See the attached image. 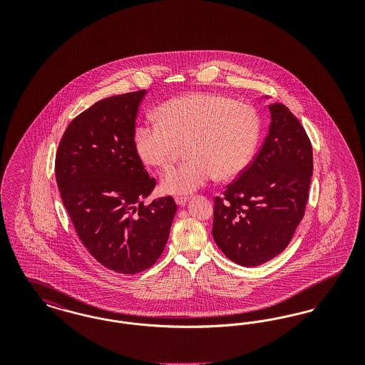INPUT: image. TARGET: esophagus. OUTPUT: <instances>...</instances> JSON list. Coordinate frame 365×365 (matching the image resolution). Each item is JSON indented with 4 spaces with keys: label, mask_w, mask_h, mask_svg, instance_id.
<instances>
[{
    "label": "esophagus",
    "mask_w": 365,
    "mask_h": 365,
    "mask_svg": "<svg viewBox=\"0 0 365 365\" xmlns=\"http://www.w3.org/2000/svg\"><path fill=\"white\" fill-rule=\"evenodd\" d=\"M187 201H189V197H185V195H176L175 197V202L178 205H185Z\"/></svg>",
    "instance_id": "34e87169"
}]
</instances>
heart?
<instances>
[{"label": "heart", "instance_id": "1", "mask_svg": "<svg viewBox=\"0 0 365 365\" xmlns=\"http://www.w3.org/2000/svg\"><path fill=\"white\" fill-rule=\"evenodd\" d=\"M157 122H142L134 130L140 160L167 168L185 143L186 161L161 178L163 190L189 194L216 175L231 179L242 173L260 138V118L252 105L210 93H194L160 105Z\"/></svg>", "mask_w": 365, "mask_h": 365}]
</instances>
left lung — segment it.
I'll return each mask as SVG.
<instances>
[{
    "label": "left lung",
    "mask_w": 365,
    "mask_h": 365,
    "mask_svg": "<svg viewBox=\"0 0 365 365\" xmlns=\"http://www.w3.org/2000/svg\"><path fill=\"white\" fill-rule=\"evenodd\" d=\"M259 153L222 197H215L212 235L230 260L256 267L282 253L305 215L313 173L312 143L282 104Z\"/></svg>",
    "instance_id": "left-lung-1"
}]
</instances>
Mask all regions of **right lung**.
Instances as JSON below:
<instances>
[{"label":"right lung","mask_w":365,"mask_h":365,"mask_svg":"<svg viewBox=\"0 0 365 365\" xmlns=\"http://www.w3.org/2000/svg\"><path fill=\"white\" fill-rule=\"evenodd\" d=\"M146 90L91 105L68 124L56 153V180L75 231L104 267L133 275L156 262L176 213L171 195L145 205L156 186L134 145Z\"/></svg>","instance_id":"right-lung-1"}]
</instances>
